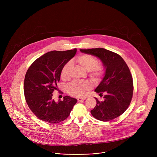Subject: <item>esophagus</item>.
I'll return each instance as SVG.
<instances>
[{
    "mask_svg": "<svg viewBox=\"0 0 157 157\" xmlns=\"http://www.w3.org/2000/svg\"><path fill=\"white\" fill-rule=\"evenodd\" d=\"M86 99V97H82V98H78L77 100L78 101H82L83 100H85Z\"/></svg>",
    "mask_w": 157,
    "mask_h": 157,
    "instance_id": "obj_1",
    "label": "esophagus"
}]
</instances>
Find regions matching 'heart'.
Instances as JSON below:
<instances>
[{
  "label": "heart",
  "instance_id": "b5f03b06",
  "mask_svg": "<svg viewBox=\"0 0 157 157\" xmlns=\"http://www.w3.org/2000/svg\"><path fill=\"white\" fill-rule=\"evenodd\" d=\"M76 62L81 67L89 71L92 77H101L103 74V68L101 65H98L97 60L92 55H80L77 58ZM71 67V63L67 62L62 67L60 75L63 80H67L70 77ZM90 87V83L88 82L74 81L68 86L67 92L71 95L80 97L84 95L85 90H88Z\"/></svg>",
  "mask_w": 157,
  "mask_h": 157
}]
</instances>
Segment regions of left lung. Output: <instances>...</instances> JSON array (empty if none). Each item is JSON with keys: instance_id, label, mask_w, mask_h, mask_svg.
<instances>
[{"instance_id": "8db88e82", "label": "left lung", "mask_w": 157, "mask_h": 157, "mask_svg": "<svg viewBox=\"0 0 157 157\" xmlns=\"http://www.w3.org/2000/svg\"><path fill=\"white\" fill-rule=\"evenodd\" d=\"M85 54L98 57L105 69L104 77L95 91L99 95L105 92L104 100L97 98L95 107L90 111L96 119L108 121L125 112L133 95V80L130 70L123 58L104 48L80 49Z\"/></svg>"}]
</instances>
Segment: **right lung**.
I'll use <instances>...</instances> for the list:
<instances>
[{
  "instance_id": "add662e5",
  "label": "right lung",
  "mask_w": 157,
  "mask_h": 157,
  "mask_svg": "<svg viewBox=\"0 0 157 157\" xmlns=\"http://www.w3.org/2000/svg\"><path fill=\"white\" fill-rule=\"evenodd\" d=\"M77 49L52 51L36 59L28 68L24 80V94L28 107L40 120L58 123L67 119L77 100L66 95L56 102L52 92L57 90L63 67L75 55Z\"/></svg>"
}]
</instances>
